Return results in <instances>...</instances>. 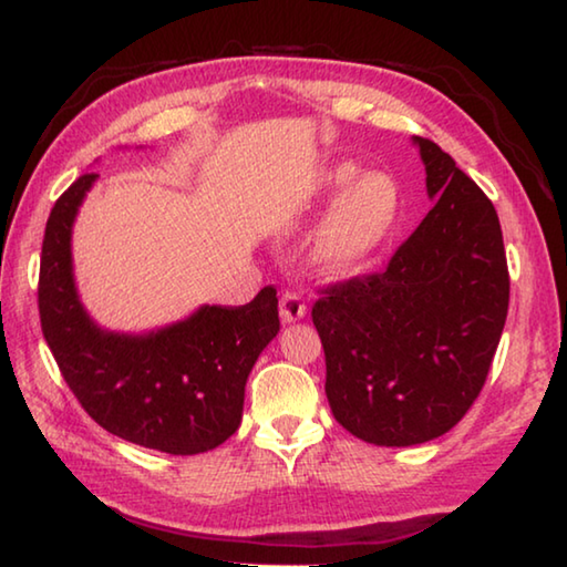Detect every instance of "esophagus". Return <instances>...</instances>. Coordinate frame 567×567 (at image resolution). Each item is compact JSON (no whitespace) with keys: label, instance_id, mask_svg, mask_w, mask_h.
I'll use <instances>...</instances> for the list:
<instances>
[{"label":"esophagus","instance_id":"obj_1","mask_svg":"<svg viewBox=\"0 0 567 567\" xmlns=\"http://www.w3.org/2000/svg\"><path fill=\"white\" fill-rule=\"evenodd\" d=\"M278 311H281V321L284 323H291V321H299L306 316V301L301 291H284L281 293V301H278Z\"/></svg>","mask_w":567,"mask_h":567}]
</instances>
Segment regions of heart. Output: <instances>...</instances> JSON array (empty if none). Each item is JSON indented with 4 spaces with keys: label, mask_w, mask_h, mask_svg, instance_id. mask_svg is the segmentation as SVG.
Segmentation results:
<instances>
[{
    "label": "heart",
    "mask_w": 567,
    "mask_h": 567,
    "mask_svg": "<svg viewBox=\"0 0 567 567\" xmlns=\"http://www.w3.org/2000/svg\"><path fill=\"white\" fill-rule=\"evenodd\" d=\"M343 164L329 174V184L346 192L336 198L313 241V261L326 276H351L371 261L389 238L399 216V192L389 176L363 174Z\"/></svg>",
    "instance_id": "heart-1"
}]
</instances>
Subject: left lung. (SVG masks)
<instances>
[{"mask_svg":"<svg viewBox=\"0 0 567 567\" xmlns=\"http://www.w3.org/2000/svg\"><path fill=\"white\" fill-rule=\"evenodd\" d=\"M415 144L435 206L383 271L323 286L311 309L333 419L375 445L433 441L468 413L511 301L491 198L439 144Z\"/></svg>","mask_w":567,"mask_h":567,"instance_id":"1","label":"left lung"}]
</instances>
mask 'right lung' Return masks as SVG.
<instances>
[{
	"label": "right lung",
	"mask_w": 567,
	"mask_h": 567,
	"mask_svg": "<svg viewBox=\"0 0 567 567\" xmlns=\"http://www.w3.org/2000/svg\"><path fill=\"white\" fill-rule=\"evenodd\" d=\"M96 178L82 174L47 218L39 321L69 391L104 431L172 455H196L236 433L258 353L278 333L274 286L246 306H204L148 336L104 333L89 321L72 278V224Z\"/></svg>",
	"instance_id": "right-lung-1"
}]
</instances>
